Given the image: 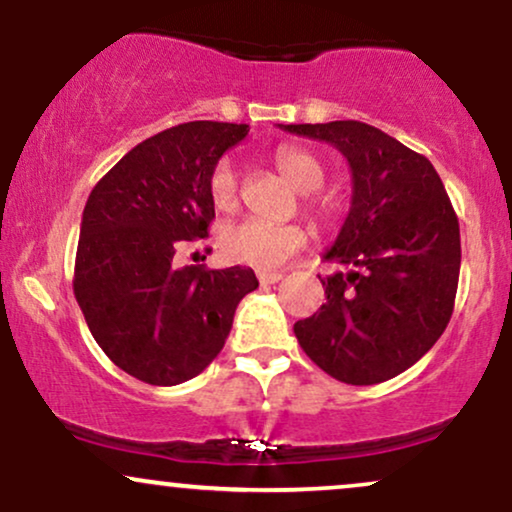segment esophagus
I'll return each instance as SVG.
<instances>
[{
	"label": "esophagus",
	"mask_w": 512,
	"mask_h": 512,
	"mask_svg": "<svg viewBox=\"0 0 512 512\" xmlns=\"http://www.w3.org/2000/svg\"><path fill=\"white\" fill-rule=\"evenodd\" d=\"M257 279H260L262 286H269V284H276V281H281V274H276V272H260V274H257Z\"/></svg>",
	"instance_id": "34e87169"
}]
</instances>
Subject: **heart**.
Masks as SVG:
<instances>
[{
    "instance_id": "heart-1",
    "label": "heart",
    "mask_w": 512,
    "mask_h": 512,
    "mask_svg": "<svg viewBox=\"0 0 512 512\" xmlns=\"http://www.w3.org/2000/svg\"><path fill=\"white\" fill-rule=\"evenodd\" d=\"M276 168L286 180L296 187L298 192L308 195L325 182V168L320 158L310 154L301 146H281L274 156ZM211 202L216 209L231 211L238 204V170L233 161L223 158L216 163L214 173L209 180ZM305 207L315 219H330V207L320 199L305 197ZM221 252L226 260L250 264L260 269H276L291 260L296 252H301L308 245V228L301 223H272L262 219H245L231 223L221 231L219 238Z\"/></svg>"
}]
</instances>
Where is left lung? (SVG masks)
I'll use <instances>...</instances> for the list:
<instances>
[{
  "label": "left lung",
  "mask_w": 512,
  "mask_h": 512,
  "mask_svg": "<svg viewBox=\"0 0 512 512\" xmlns=\"http://www.w3.org/2000/svg\"><path fill=\"white\" fill-rule=\"evenodd\" d=\"M342 151L351 209L325 260L327 303L293 325L310 361L346 385L414 366L448 327L460 279V223L436 168L366 122L279 125Z\"/></svg>",
  "instance_id": "8db88e82"
}]
</instances>
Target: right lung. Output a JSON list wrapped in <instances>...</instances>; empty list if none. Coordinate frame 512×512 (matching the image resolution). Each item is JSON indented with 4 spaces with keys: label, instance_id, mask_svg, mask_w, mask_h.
<instances>
[{
    "label": "right lung",
    "instance_id": "1",
    "mask_svg": "<svg viewBox=\"0 0 512 512\" xmlns=\"http://www.w3.org/2000/svg\"><path fill=\"white\" fill-rule=\"evenodd\" d=\"M248 125L197 120L134 146L91 190L74 296L110 361L149 385H180L219 356L252 269L175 267L182 240L209 236V180Z\"/></svg>",
    "mask_w": 512,
    "mask_h": 512
}]
</instances>
